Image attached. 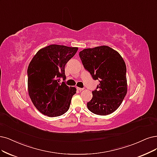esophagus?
<instances>
[{
	"mask_svg": "<svg viewBox=\"0 0 157 157\" xmlns=\"http://www.w3.org/2000/svg\"><path fill=\"white\" fill-rule=\"evenodd\" d=\"M77 90L79 91H82L84 90V88H79V87H77Z\"/></svg>",
	"mask_w": 157,
	"mask_h": 157,
	"instance_id": "34e87169",
	"label": "esophagus"
}]
</instances>
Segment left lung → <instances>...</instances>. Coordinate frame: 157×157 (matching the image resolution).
<instances>
[{
	"label": "left lung",
	"mask_w": 157,
	"mask_h": 157,
	"mask_svg": "<svg viewBox=\"0 0 157 157\" xmlns=\"http://www.w3.org/2000/svg\"><path fill=\"white\" fill-rule=\"evenodd\" d=\"M84 68L99 81L87 107L92 113H113L123 101L127 92L126 65L117 51L108 46L86 48L79 52Z\"/></svg>",
	"instance_id": "8db88e82"
}]
</instances>
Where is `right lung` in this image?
<instances>
[{
	"label": "right lung",
	"instance_id": "1",
	"mask_svg": "<svg viewBox=\"0 0 157 157\" xmlns=\"http://www.w3.org/2000/svg\"><path fill=\"white\" fill-rule=\"evenodd\" d=\"M78 47L51 44L40 49L28 67V89L38 111L50 117L65 114L70 107L76 89L67 86L65 67L75 54Z\"/></svg>",
	"mask_w": 157,
	"mask_h": 157
}]
</instances>
